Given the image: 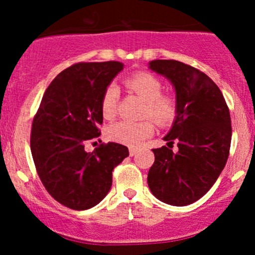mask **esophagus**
I'll use <instances>...</instances> for the list:
<instances>
[{
	"instance_id": "1",
	"label": "esophagus",
	"mask_w": 255,
	"mask_h": 255,
	"mask_svg": "<svg viewBox=\"0 0 255 255\" xmlns=\"http://www.w3.org/2000/svg\"><path fill=\"white\" fill-rule=\"evenodd\" d=\"M136 153V148H134V147H129V156H131L133 157L134 154Z\"/></svg>"
}]
</instances>
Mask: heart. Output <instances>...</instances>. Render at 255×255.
Returning <instances> with one entry per match:
<instances>
[{
    "mask_svg": "<svg viewBox=\"0 0 255 255\" xmlns=\"http://www.w3.org/2000/svg\"><path fill=\"white\" fill-rule=\"evenodd\" d=\"M126 86L139 98L144 101L141 122H129L121 120L111 124L107 129V136L115 142L131 147H136L154 131V125L150 119L159 126L166 127L175 121L178 115V101L176 96L162 92L163 85L154 75L140 72L131 75L125 81ZM119 99V89L114 84L108 85L101 98V111L105 119L115 115Z\"/></svg>",
    "mask_w": 255,
    "mask_h": 255,
    "instance_id": "b5f03b06",
    "label": "heart"
}]
</instances>
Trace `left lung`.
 <instances>
[{
    "instance_id": "1",
    "label": "left lung",
    "mask_w": 255,
    "mask_h": 255,
    "mask_svg": "<svg viewBox=\"0 0 255 255\" xmlns=\"http://www.w3.org/2000/svg\"><path fill=\"white\" fill-rule=\"evenodd\" d=\"M150 68L164 75L176 91L178 115L164 136L178 151L153 148L147 175L152 194L174 206L193 204L210 191L229 157L231 120L219 87L194 67L175 60H154Z\"/></svg>"
}]
</instances>
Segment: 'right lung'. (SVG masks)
<instances>
[{"instance_id": "obj_1", "label": "right lung", "mask_w": 255, "mask_h": 255, "mask_svg": "<svg viewBox=\"0 0 255 255\" xmlns=\"http://www.w3.org/2000/svg\"><path fill=\"white\" fill-rule=\"evenodd\" d=\"M124 64L79 62L57 75L32 122L31 152L40 181L55 200L72 210H87L103 200L113 170L129 152L118 142L85 144L101 135V98Z\"/></svg>"}]
</instances>
